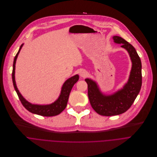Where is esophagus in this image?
Segmentation results:
<instances>
[{"mask_svg": "<svg viewBox=\"0 0 157 157\" xmlns=\"http://www.w3.org/2000/svg\"><path fill=\"white\" fill-rule=\"evenodd\" d=\"M79 75L82 78H85L86 75H87V72L85 70H81L79 72Z\"/></svg>", "mask_w": 157, "mask_h": 157, "instance_id": "1", "label": "esophagus"}]
</instances>
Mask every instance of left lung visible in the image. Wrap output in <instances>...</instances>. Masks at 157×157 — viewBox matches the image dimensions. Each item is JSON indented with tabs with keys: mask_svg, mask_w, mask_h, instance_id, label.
<instances>
[{
	"mask_svg": "<svg viewBox=\"0 0 157 157\" xmlns=\"http://www.w3.org/2000/svg\"><path fill=\"white\" fill-rule=\"evenodd\" d=\"M114 43L121 44L126 49L132 61V69L128 82L124 87L111 95L100 91L97 83L91 79L85 80L88 85V96L91 107L101 116L119 115L128 111L133 104L142 86V63L140 59L132 44L120 36L113 37Z\"/></svg>",
	"mask_w": 157,
	"mask_h": 157,
	"instance_id": "8db88e82",
	"label": "left lung"
}]
</instances>
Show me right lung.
Segmentation results:
<instances>
[{"label": "right lung", "instance_id": "obj_1", "mask_svg": "<svg viewBox=\"0 0 157 157\" xmlns=\"http://www.w3.org/2000/svg\"><path fill=\"white\" fill-rule=\"evenodd\" d=\"M23 45V44L21 45L17 54H16L14 58L13 64V71H12L13 84L21 104L28 111L33 114H38L43 116H46V117L54 116L59 114L66 108L69 97L70 95L71 91L72 90V88L73 87L74 84L78 80L79 76L78 75H75L71 77L70 78L67 79L65 82V83L63 84V85H62L59 97L53 103L50 105H33L29 103L22 97V95L19 92L17 87L15 80V70L16 60Z\"/></svg>", "mask_w": 157, "mask_h": 157}]
</instances>
